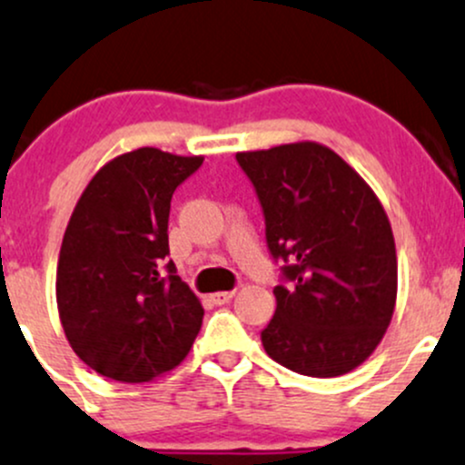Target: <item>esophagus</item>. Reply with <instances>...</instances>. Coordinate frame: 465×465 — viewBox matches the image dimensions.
I'll list each match as a JSON object with an SVG mask.
<instances>
[{"label":"esophagus","mask_w":465,"mask_h":465,"mask_svg":"<svg viewBox=\"0 0 465 465\" xmlns=\"http://www.w3.org/2000/svg\"><path fill=\"white\" fill-rule=\"evenodd\" d=\"M234 291H222V292H214L211 294V302L214 303V306H223V303H228L232 299Z\"/></svg>","instance_id":"obj_1"}]
</instances>
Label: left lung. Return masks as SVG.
Wrapping results in <instances>:
<instances>
[{"label":"left lung","mask_w":465,"mask_h":465,"mask_svg":"<svg viewBox=\"0 0 465 465\" xmlns=\"http://www.w3.org/2000/svg\"><path fill=\"white\" fill-rule=\"evenodd\" d=\"M282 262L268 357L308 377H339L371 357L391 326L397 251L377 194L337 153L314 142L237 153Z\"/></svg>","instance_id":"8db88e82"}]
</instances>
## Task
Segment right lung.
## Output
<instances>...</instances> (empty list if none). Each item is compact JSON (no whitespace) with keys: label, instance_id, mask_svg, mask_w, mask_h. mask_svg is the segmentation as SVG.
I'll return each mask as SVG.
<instances>
[{"label":"right lung","instance_id":"1","mask_svg":"<svg viewBox=\"0 0 465 465\" xmlns=\"http://www.w3.org/2000/svg\"><path fill=\"white\" fill-rule=\"evenodd\" d=\"M202 163L137 148L108 162L74 206L57 263L59 319L77 357L104 377L151 381L199 334L202 303L166 257L173 193Z\"/></svg>","mask_w":465,"mask_h":465}]
</instances>
